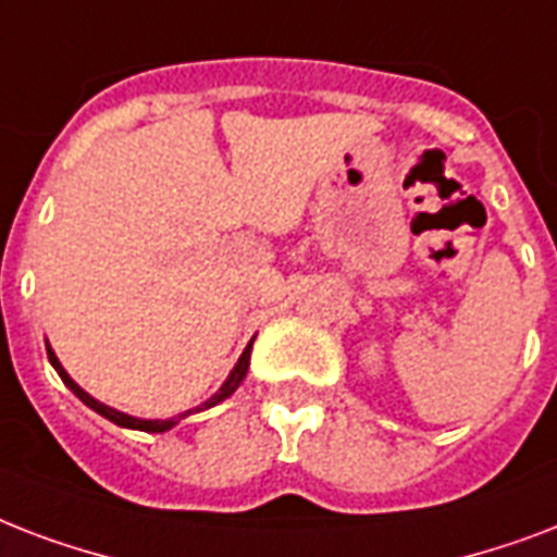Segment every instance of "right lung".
<instances>
[{
    "instance_id": "1",
    "label": "right lung",
    "mask_w": 557,
    "mask_h": 557,
    "mask_svg": "<svg viewBox=\"0 0 557 557\" xmlns=\"http://www.w3.org/2000/svg\"><path fill=\"white\" fill-rule=\"evenodd\" d=\"M46 348H49V346H46ZM249 351H252V343H249L247 351H244V355H240L238 366H235V369H232L230 381H226V383H223V386H220V392H218V395H214V398L206 400V404H202V407H197V409H209V407H214V404H220V400H223V398H230L232 392L238 389L240 381H244V377H247V369H249ZM49 360H51V366H54V369H58L60 381L66 383L69 389L75 392L77 398L84 400L86 407L95 409V412H98V416L110 418V421H113V424H119V426H131V430H145V433H165V430H171V426H174L176 421H180V418H185V416H176V418H168V421H141V418L124 416V412H119V409L103 407V404H98V400H95V398H89V395H86V392L81 389V386H77V383L72 381V377H69L66 369H63V366H60V360H58V357H54V351H51V348H49Z\"/></svg>"
}]
</instances>
